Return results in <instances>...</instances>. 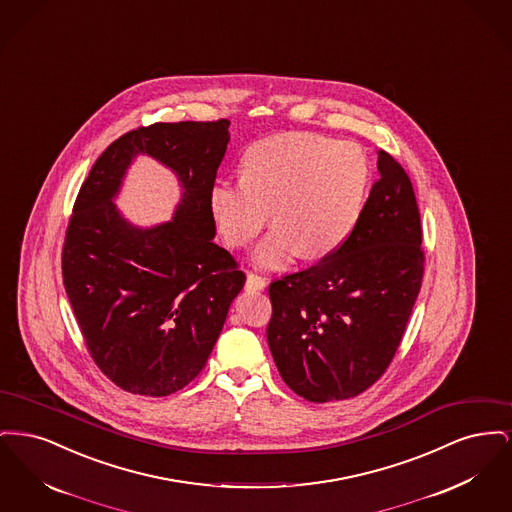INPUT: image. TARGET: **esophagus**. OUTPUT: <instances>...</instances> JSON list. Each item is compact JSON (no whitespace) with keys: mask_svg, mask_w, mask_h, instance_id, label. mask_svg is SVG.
I'll return each instance as SVG.
<instances>
[{"mask_svg":"<svg viewBox=\"0 0 512 512\" xmlns=\"http://www.w3.org/2000/svg\"><path fill=\"white\" fill-rule=\"evenodd\" d=\"M247 290H265L267 280L255 272H247V280H245Z\"/></svg>","mask_w":512,"mask_h":512,"instance_id":"1","label":"esophagus"}]
</instances>
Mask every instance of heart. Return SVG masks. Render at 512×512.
<instances>
[{
	"label": "heart",
	"mask_w": 512,
	"mask_h": 512,
	"mask_svg": "<svg viewBox=\"0 0 512 512\" xmlns=\"http://www.w3.org/2000/svg\"><path fill=\"white\" fill-rule=\"evenodd\" d=\"M368 161L359 147L317 134H288L247 149L242 178L209 194L220 236L232 247L253 242L272 211L276 228L253 251L261 268H282L336 253L365 207Z\"/></svg>",
	"instance_id": "b5f03b06"
}]
</instances>
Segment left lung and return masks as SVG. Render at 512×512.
<instances>
[{"instance_id":"8db88e82","label":"left lung","mask_w":512,"mask_h":512,"mask_svg":"<svg viewBox=\"0 0 512 512\" xmlns=\"http://www.w3.org/2000/svg\"><path fill=\"white\" fill-rule=\"evenodd\" d=\"M378 172L349 240L268 286L272 359L288 388L313 403L355 397L386 372L420 292L411 178L386 151H378Z\"/></svg>"}]
</instances>
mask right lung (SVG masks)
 Masks as SVG:
<instances>
[{
	"instance_id": "right-lung-1",
	"label": "right lung",
	"mask_w": 512,
	"mask_h": 512,
	"mask_svg": "<svg viewBox=\"0 0 512 512\" xmlns=\"http://www.w3.org/2000/svg\"><path fill=\"white\" fill-rule=\"evenodd\" d=\"M230 121L155 122L107 147L74 201L63 284L86 347L121 390L163 397L207 363L245 274L213 242L209 207ZM149 154L177 174L183 197L169 223L140 229L112 199L127 167Z\"/></svg>"
}]
</instances>
